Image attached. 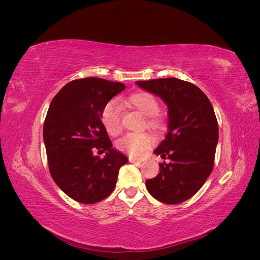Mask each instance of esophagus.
<instances>
[{
    "label": "esophagus",
    "instance_id": "1",
    "mask_svg": "<svg viewBox=\"0 0 260 260\" xmlns=\"http://www.w3.org/2000/svg\"><path fill=\"white\" fill-rule=\"evenodd\" d=\"M129 161H130V162H133V164H135V162H142V160H141V159L133 158V157H129Z\"/></svg>",
    "mask_w": 260,
    "mask_h": 260
}]
</instances>
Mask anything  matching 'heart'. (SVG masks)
Here are the masks:
<instances>
[{
  "label": "heart",
  "instance_id": "b5f03b06",
  "mask_svg": "<svg viewBox=\"0 0 260 260\" xmlns=\"http://www.w3.org/2000/svg\"><path fill=\"white\" fill-rule=\"evenodd\" d=\"M127 104L137 109L139 113L144 117H147L145 120L146 127L154 130H160L162 128V120L156 114L159 111L158 101L153 94L148 92H137L133 93L127 99ZM121 108L116 101H111L104 106L101 114V120L104 128L109 135L113 137L119 136L122 127L120 121ZM154 143V138L148 133H129L120 140L117 141V148L121 152L127 153L131 156L142 155L147 148Z\"/></svg>",
  "mask_w": 260,
  "mask_h": 260
}]
</instances>
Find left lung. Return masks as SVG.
<instances>
[{
	"mask_svg": "<svg viewBox=\"0 0 260 260\" xmlns=\"http://www.w3.org/2000/svg\"><path fill=\"white\" fill-rule=\"evenodd\" d=\"M136 83L160 98L168 108V133L154 154L168 157L170 162L159 164V174L145 181L147 191L165 204L185 202L214 168L219 139L214 107L200 88L177 78Z\"/></svg>",
	"mask_w": 260,
	"mask_h": 260,
	"instance_id": "obj_1",
	"label": "left lung"
}]
</instances>
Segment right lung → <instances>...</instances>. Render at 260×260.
<instances>
[{"label":"right lung","instance_id":"add662e5","mask_svg":"<svg viewBox=\"0 0 260 260\" xmlns=\"http://www.w3.org/2000/svg\"><path fill=\"white\" fill-rule=\"evenodd\" d=\"M125 89L123 83L84 78L67 83L52 100L43 127L50 174L60 190L81 204L103 201L128 162L113 148L101 120L104 106ZM100 149L104 159L93 155Z\"/></svg>","mask_w":260,"mask_h":260}]
</instances>
